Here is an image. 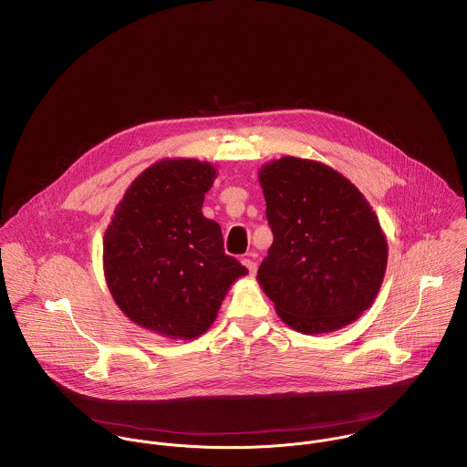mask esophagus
Listing matches in <instances>:
<instances>
[{
    "mask_svg": "<svg viewBox=\"0 0 467 467\" xmlns=\"http://www.w3.org/2000/svg\"><path fill=\"white\" fill-rule=\"evenodd\" d=\"M243 265L248 268V272H250V275H254L255 272H257V263L250 257V255H246V257H243Z\"/></svg>",
    "mask_w": 467,
    "mask_h": 467,
    "instance_id": "1",
    "label": "esophagus"
}]
</instances>
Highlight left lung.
Here are the masks:
<instances>
[{
	"mask_svg": "<svg viewBox=\"0 0 467 467\" xmlns=\"http://www.w3.org/2000/svg\"><path fill=\"white\" fill-rule=\"evenodd\" d=\"M274 243L257 281L277 315L305 335L340 329L371 308L388 241L358 188L331 166L281 157L259 170Z\"/></svg>",
	"mask_w": 467,
	"mask_h": 467,
	"instance_id": "8db88e82",
	"label": "left lung"
}]
</instances>
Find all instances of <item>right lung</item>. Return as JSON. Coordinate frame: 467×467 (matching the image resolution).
Segmentation results:
<instances>
[{
    "label": "right lung",
    "instance_id": "obj_1",
    "mask_svg": "<svg viewBox=\"0 0 467 467\" xmlns=\"http://www.w3.org/2000/svg\"><path fill=\"white\" fill-rule=\"evenodd\" d=\"M215 177L208 161L161 159L132 181L105 232L112 299L138 326L166 338L202 335L230 286L248 274L224 254L221 226L202 215Z\"/></svg>",
    "mask_w": 467,
    "mask_h": 467
}]
</instances>
